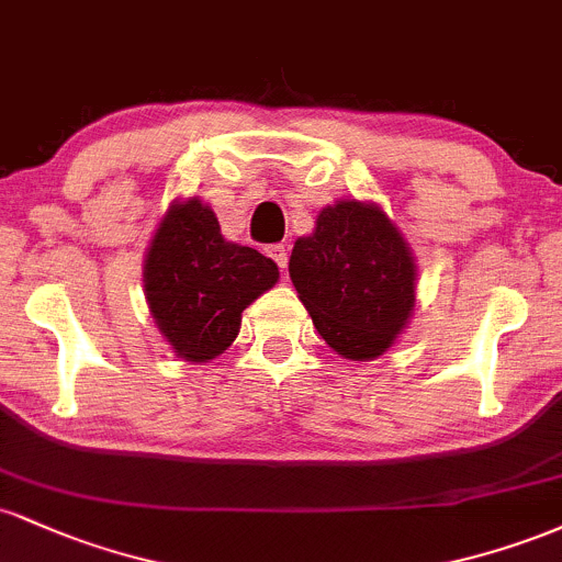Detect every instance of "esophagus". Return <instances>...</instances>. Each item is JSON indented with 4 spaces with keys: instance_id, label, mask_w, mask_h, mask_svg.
Here are the masks:
<instances>
[{
    "instance_id": "esophagus-1",
    "label": "esophagus",
    "mask_w": 562,
    "mask_h": 562,
    "mask_svg": "<svg viewBox=\"0 0 562 562\" xmlns=\"http://www.w3.org/2000/svg\"><path fill=\"white\" fill-rule=\"evenodd\" d=\"M267 254H269V259H272L280 269L288 267V250H285V245H269Z\"/></svg>"
}]
</instances>
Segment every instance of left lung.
<instances>
[{"instance_id":"obj_1","label":"left lung","mask_w":562,"mask_h":562,"mask_svg":"<svg viewBox=\"0 0 562 562\" xmlns=\"http://www.w3.org/2000/svg\"><path fill=\"white\" fill-rule=\"evenodd\" d=\"M288 269L325 344L353 362L389 351L415 308V256L375 203L322 209L312 235L295 240Z\"/></svg>"}]
</instances>
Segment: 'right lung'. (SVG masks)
I'll list each match as a JSON object with an SVG mask.
<instances>
[{"label":"right lung","mask_w":562,"mask_h":562,"mask_svg":"<svg viewBox=\"0 0 562 562\" xmlns=\"http://www.w3.org/2000/svg\"><path fill=\"white\" fill-rule=\"evenodd\" d=\"M280 280L256 248L224 240L203 200H173L145 259V295L160 335L184 362H209L240 333L243 312Z\"/></svg>","instance_id":"obj_1"}]
</instances>
